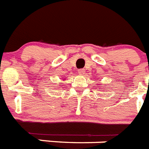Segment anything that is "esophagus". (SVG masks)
I'll return each instance as SVG.
<instances>
[{"label": "esophagus", "mask_w": 149, "mask_h": 149, "mask_svg": "<svg viewBox=\"0 0 149 149\" xmlns=\"http://www.w3.org/2000/svg\"><path fill=\"white\" fill-rule=\"evenodd\" d=\"M84 72H85V70H84V69H80V70H78V73H79V74H80V75L84 74Z\"/></svg>", "instance_id": "1"}]
</instances>
